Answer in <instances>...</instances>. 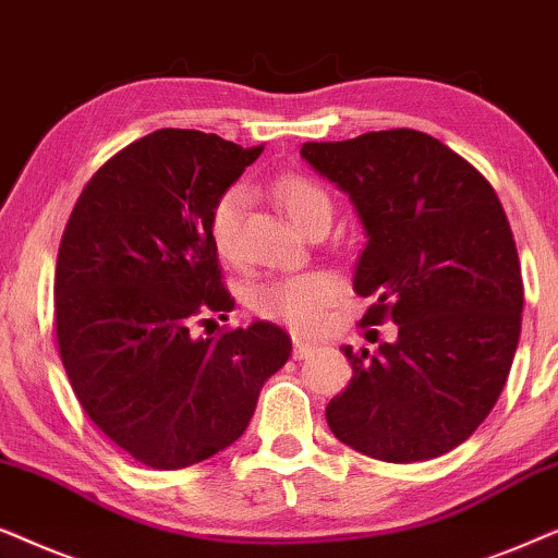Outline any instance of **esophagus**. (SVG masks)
I'll use <instances>...</instances> for the list:
<instances>
[{
	"label": "esophagus",
	"instance_id": "1",
	"mask_svg": "<svg viewBox=\"0 0 558 558\" xmlns=\"http://www.w3.org/2000/svg\"><path fill=\"white\" fill-rule=\"evenodd\" d=\"M316 352V344H311V341L301 339V337H293V356L295 360H306Z\"/></svg>",
	"mask_w": 558,
	"mask_h": 558
}]
</instances>
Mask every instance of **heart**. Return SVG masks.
I'll return each instance as SVG.
<instances>
[{
    "label": "heart",
    "mask_w": 558,
    "mask_h": 558,
    "mask_svg": "<svg viewBox=\"0 0 558 558\" xmlns=\"http://www.w3.org/2000/svg\"><path fill=\"white\" fill-rule=\"evenodd\" d=\"M272 198L280 204L291 221L299 229H306L316 221H331V196L322 183L301 173H286L275 178ZM247 206V191L232 185L214 202L209 211V236L214 250L221 257L232 259L240 252V227ZM339 280L324 270L288 275V278L272 280L255 288L252 293V308L259 316L286 322L293 329H314L322 318L324 308L337 299Z\"/></svg>",
    "instance_id": "b5f03b06"
}]
</instances>
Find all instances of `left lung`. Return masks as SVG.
<instances>
[{
    "label": "left lung",
    "instance_id": "1",
    "mask_svg": "<svg viewBox=\"0 0 558 558\" xmlns=\"http://www.w3.org/2000/svg\"><path fill=\"white\" fill-rule=\"evenodd\" d=\"M301 158L365 227L362 324H398L375 354L341 347L352 380L326 405L331 434L392 464L447 454L493 411L521 339V263L500 198L426 132L306 143Z\"/></svg>",
    "mask_w": 558,
    "mask_h": 558
}]
</instances>
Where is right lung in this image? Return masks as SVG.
Masks as SVG:
<instances>
[{
  "mask_svg": "<svg viewBox=\"0 0 558 558\" xmlns=\"http://www.w3.org/2000/svg\"><path fill=\"white\" fill-rule=\"evenodd\" d=\"M259 153L158 130L96 170L65 225L56 265L65 375L88 418L153 470H183L240 439L291 356V337L267 322L193 333L234 308L209 211Z\"/></svg>",
  "mask_w": 558,
  "mask_h": 558,
  "instance_id": "1",
  "label": "right lung"
}]
</instances>
